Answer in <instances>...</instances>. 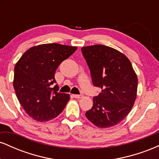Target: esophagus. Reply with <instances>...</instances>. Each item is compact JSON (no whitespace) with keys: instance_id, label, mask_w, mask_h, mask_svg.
Here are the masks:
<instances>
[{"instance_id":"obj_1","label":"esophagus","mask_w":159,"mask_h":159,"mask_svg":"<svg viewBox=\"0 0 159 159\" xmlns=\"http://www.w3.org/2000/svg\"><path fill=\"white\" fill-rule=\"evenodd\" d=\"M73 97L76 98H80L82 97V95H77V94H75L73 95Z\"/></svg>"}]
</instances>
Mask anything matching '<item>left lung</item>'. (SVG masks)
Returning a JSON list of instances; mask_svg holds the SVG:
<instances>
[{
    "mask_svg": "<svg viewBox=\"0 0 159 159\" xmlns=\"http://www.w3.org/2000/svg\"><path fill=\"white\" fill-rule=\"evenodd\" d=\"M81 52L93 84L102 89L85 116L97 127L116 125L129 114L136 99L138 78L132 63L126 56L106 45L83 47Z\"/></svg>",
    "mask_w": 159,
    "mask_h": 159,
    "instance_id": "1",
    "label": "left lung"
}]
</instances>
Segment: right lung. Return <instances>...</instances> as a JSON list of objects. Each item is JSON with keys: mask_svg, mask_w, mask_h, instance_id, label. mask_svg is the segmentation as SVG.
Segmentation results:
<instances>
[{"mask_svg": "<svg viewBox=\"0 0 159 159\" xmlns=\"http://www.w3.org/2000/svg\"><path fill=\"white\" fill-rule=\"evenodd\" d=\"M76 47L49 43L26 51L14 68L13 87L24 110L39 122L48 121L63 111L69 95L58 92L54 74Z\"/></svg>", "mask_w": 159, "mask_h": 159, "instance_id": "obj_1", "label": "right lung"}]
</instances>
